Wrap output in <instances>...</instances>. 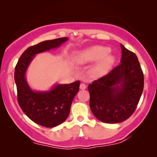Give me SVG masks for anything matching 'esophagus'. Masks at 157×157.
I'll return each instance as SVG.
<instances>
[{"mask_svg":"<svg viewBox=\"0 0 157 157\" xmlns=\"http://www.w3.org/2000/svg\"><path fill=\"white\" fill-rule=\"evenodd\" d=\"M80 89L81 90H85L86 89V85H85L84 83H81L80 86Z\"/></svg>","mask_w":157,"mask_h":157,"instance_id":"1","label":"esophagus"}]
</instances>
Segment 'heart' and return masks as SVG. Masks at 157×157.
<instances>
[{"label":"heart","instance_id":"b5f03b06","mask_svg":"<svg viewBox=\"0 0 157 157\" xmlns=\"http://www.w3.org/2000/svg\"><path fill=\"white\" fill-rule=\"evenodd\" d=\"M111 48L103 46H93L77 52L75 61L78 65H86L95 62L89 70L90 76L100 78L109 71L115 63V57L110 54Z\"/></svg>","mask_w":157,"mask_h":157}]
</instances>
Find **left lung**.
<instances>
[{"instance_id": "1", "label": "left lung", "mask_w": 157, "mask_h": 157, "mask_svg": "<svg viewBox=\"0 0 157 157\" xmlns=\"http://www.w3.org/2000/svg\"><path fill=\"white\" fill-rule=\"evenodd\" d=\"M120 47V64L88 87L91 111L105 123L127 120L136 109L143 91V73L137 57L122 44Z\"/></svg>"}]
</instances>
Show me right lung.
<instances>
[{
    "label": "right lung",
    "instance_id": "right-lung-1",
    "mask_svg": "<svg viewBox=\"0 0 157 157\" xmlns=\"http://www.w3.org/2000/svg\"><path fill=\"white\" fill-rule=\"evenodd\" d=\"M68 40V37H60L30 46L22 54L15 66L19 105L30 120L44 127H55L66 120L80 82L77 80L69 84L56 83L47 91H36L29 85L26 74L37 54L59 48Z\"/></svg>",
    "mask_w": 157,
    "mask_h": 157
}]
</instances>
